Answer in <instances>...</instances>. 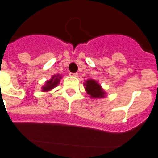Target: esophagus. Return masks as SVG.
Returning a JSON list of instances; mask_svg holds the SVG:
<instances>
[{"label": "esophagus", "mask_w": 158, "mask_h": 158, "mask_svg": "<svg viewBox=\"0 0 158 158\" xmlns=\"http://www.w3.org/2000/svg\"><path fill=\"white\" fill-rule=\"evenodd\" d=\"M70 75L73 76V77H78L79 73H70Z\"/></svg>", "instance_id": "34e87169"}]
</instances>
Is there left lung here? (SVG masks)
<instances>
[{"mask_svg":"<svg viewBox=\"0 0 158 158\" xmlns=\"http://www.w3.org/2000/svg\"><path fill=\"white\" fill-rule=\"evenodd\" d=\"M85 89L87 94H89V97L91 99H100L106 97V92L103 88L101 85L97 82L94 79H87L85 83H84Z\"/></svg>","mask_w":158,"mask_h":158,"instance_id":"8db88e82","label":"left lung"}]
</instances>
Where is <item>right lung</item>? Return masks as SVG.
Returning a JSON list of instances; mask_svg holds the SVG:
<instances>
[{
    "label": "right lung",
    "mask_w": 158,
    "mask_h": 158,
    "mask_svg": "<svg viewBox=\"0 0 158 158\" xmlns=\"http://www.w3.org/2000/svg\"><path fill=\"white\" fill-rule=\"evenodd\" d=\"M62 79V75L60 74H55L52 75V78L49 80H47L45 82V85L42 87V90L43 92H48V91L52 90V89L55 88L56 86L59 84L60 79Z\"/></svg>",
    "instance_id": "add662e5"
}]
</instances>
